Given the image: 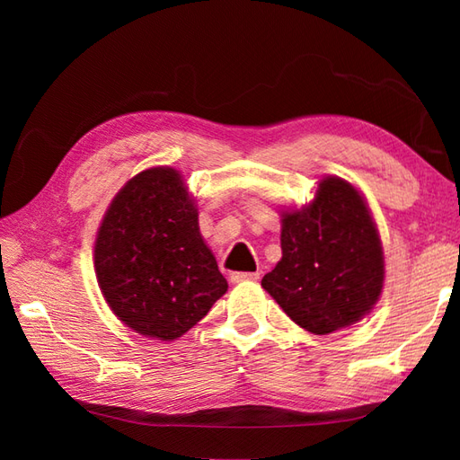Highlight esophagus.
I'll return each mask as SVG.
<instances>
[{"instance_id":"obj_1","label":"esophagus","mask_w":460,"mask_h":460,"mask_svg":"<svg viewBox=\"0 0 460 460\" xmlns=\"http://www.w3.org/2000/svg\"><path fill=\"white\" fill-rule=\"evenodd\" d=\"M259 272H233L231 282H245V280H257Z\"/></svg>"}]
</instances>
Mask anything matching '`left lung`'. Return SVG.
I'll use <instances>...</instances> for the list:
<instances>
[{
	"instance_id": "1",
	"label": "left lung",
	"mask_w": 460,
	"mask_h": 460,
	"mask_svg": "<svg viewBox=\"0 0 460 460\" xmlns=\"http://www.w3.org/2000/svg\"><path fill=\"white\" fill-rule=\"evenodd\" d=\"M282 259L261 285L290 320L324 336L356 324L384 288V251L354 185L324 178L314 199L282 213Z\"/></svg>"
}]
</instances>
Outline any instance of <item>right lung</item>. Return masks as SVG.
<instances>
[{
  "label": "right lung",
  "instance_id": "1",
  "mask_svg": "<svg viewBox=\"0 0 460 460\" xmlns=\"http://www.w3.org/2000/svg\"><path fill=\"white\" fill-rule=\"evenodd\" d=\"M94 269L119 320L164 341L183 336L227 290L180 172L164 165L116 193L96 235Z\"/></svg>",
  "mask_w": 460,
  "mask_h": 460
}]
</instances>
